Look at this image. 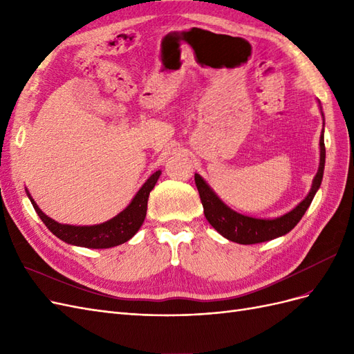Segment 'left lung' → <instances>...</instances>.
<instances>
[{"label":"left lung","instance_id":"left-lung-1","mask_svg":"<svg viewBox=\"0 0 354 354\" xmlns=\"http://www.w3.org/2000/svg\"><path fill=\"white\" fill-rule=\"evenodd\" d=\"M322 116H324V112H322ZM319 145H320L319 169L313 178V185L308 192V195L299 202L292 211H289L277 218H254V217L243 216V214L233 211L216 194H214V190L207 185L205 180H203L199 174H195V183L201 196L203 214H205V217L209 221L211 226L216 229L221 236L242 245L272 241L274 238L283 236V234H286L288 232H291L297 226V223L303 218L304 212L310 207V203H312L316 192L320 187V183H322L324 169H325V155H326L325 142H324V130H322V134H320Z\"/></svg>","mask_w":354,"mask_h":354}]
</instances>
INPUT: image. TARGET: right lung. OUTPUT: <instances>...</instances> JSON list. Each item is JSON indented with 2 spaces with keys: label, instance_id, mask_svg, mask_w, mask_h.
<instances>
[{
  "label": "right lung",
  "instance_id": "right-lung-1",
  "mask_svg": "<svg viewBox=\"0 0 354 354\" xmlns=\"http://www.w3.org/2000/svg\"><path fill=\"white\" fill-rule=\"evenodd\" d=\"M159 176L160 171H156V173L149 177L146 180V183L140 187V190L137 192L136 196L130 202V205L118 214V216L102 224H94V226H71V224H60L46 216V214L39 209L35 201L30 198L28 190L26 195L30 199L32 205H34L42 223H44L47 229L53 234H56L59 239L71 245L84 246V248L103 250L112 248V246L130 241L138 232V229L142 227L147 211L149 194H151L152 189L155 187Z\"/></svg>",
  "mask_w": 354,
  "mask_h": 354
}]
</instances>
